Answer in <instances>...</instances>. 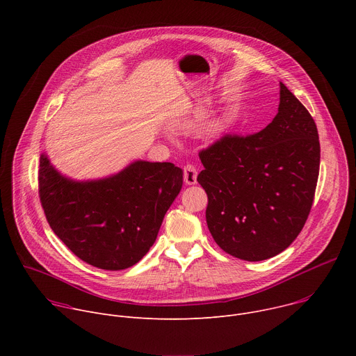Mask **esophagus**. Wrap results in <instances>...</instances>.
<instances>
[{"label":"esophagus","mask_w":356,"mask_h":356,"mask_svg":"<svg viewBox=\"0 0 356 356\" xmlns=\"http://www.w3.org/2000/svg\"><path fill=\"white\" fill-rule=\"evenodd\" d=\"M184 183L187 186H193L197 183V169L193 165L184 166Z\"/></svg>","instance_id":"1"}]
</instances>
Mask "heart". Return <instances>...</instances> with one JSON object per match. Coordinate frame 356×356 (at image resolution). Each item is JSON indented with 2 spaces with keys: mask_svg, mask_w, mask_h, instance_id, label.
<instances>
[{
  "mask_svg": "<svg viewBox=\"0 0 356 356\" xmlns=\"http://www.w3.org/2000/svg\"><path fill=\"white\" fill-rule=\"evenodd\" d=\"M227 124H228V115H227V114H222L220 118H217V120L209 127L207 131H209V134H210L211 136H217V135L222 134V131L225 129Z\"/></svg>",
  "mask_w": 356,
  "mask_h": 356,
  "instance_id": "obj_1",
  "label": "heart"
}]
</instances>
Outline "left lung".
I'll return each mask as SVG.
<instances>
[{
	"mask_svg": "<svg viewBox=\"0 0 356 356\" xmlns=\"http://www.w3.org/2000/svg\"><path fill=\"white\" fill-rule=\"evenodd\" d=\"M200 159L207 225L222 250L258 262L290 246L313 206L320 140L313 117L283 83L277 114L266 128L227 135L201 150Z\"/></svg>",
	"mask_w": 356,
	"mask_h": 356,
	"instance_id": "left-lung-1",
	"label": "left lung"
}]
</instances>
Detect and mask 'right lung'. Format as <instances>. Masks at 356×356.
Here are the masks:
<instances>
[{
  "label": "right lung",
  "instance_id": "1",
  "mask_svg": "<svg viewBox=\"0 0 356 356\" xmlns=\"http://www.w3.org/2000/svg\"><path fill=\"white\" fill-rule=\"evenodd\" d=\"M39 162L50 228L77 258L106 270L131 268L146 255L183 186V170L169 162L135 161L92 180L62 175L46 154Z\"/></svg>",
  "mask_w": 356,
  "mask_h": 356
}]
</instances>
